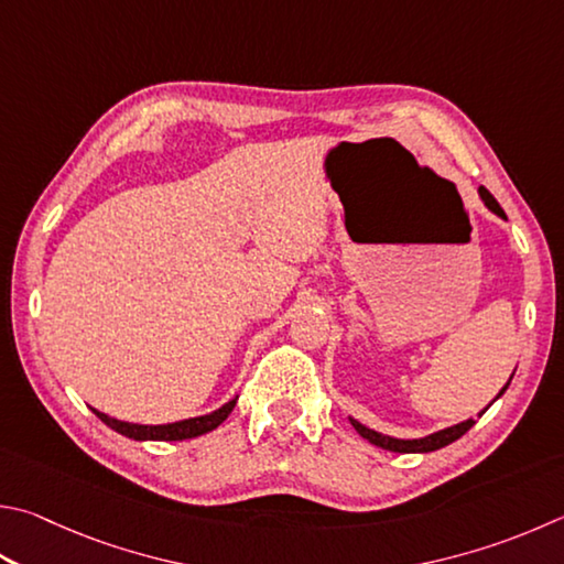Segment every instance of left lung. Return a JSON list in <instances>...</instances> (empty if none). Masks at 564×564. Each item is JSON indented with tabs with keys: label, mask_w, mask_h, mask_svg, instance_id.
<instances>
[{
	"label": "left lung",
	"mask_w": 564,
	"mask_h": 564,
	"mask_svg": "<svg viewBox=\"0 0 564 564\" xmlns=\"http://www.w3.org/2000/svg\"><path fill=\"white\" fill-rule=\"evenodd\" d=\"M478 197H480V202L486 204L488 212H494L496 217L508 221L506 212L500 209V204L496 202L494 194H490L486 187H478ZM513 375H516V372H513ZM513 375H510L508 382H506L503 387H500V392L496 394V399L503 397V392L508 389L510 380H513ZM496 399H494V402H496ZM494 402H490V404H494ZM490 404H488V406H490ZM488 406H486V409H488ZM486 409H484V412H486ZM484 412H480V414H484ZM480 414H478V416H480ZM350 424L355 426V432L360 434L362 438H367V442L375 444V446L387 448V452H394V454H429V452H436V448H444V446H448V444H454L456 438L464 436V434L468 432V429L474 426L476 422H474V419H466V422H458V424H454V426L438 429V432L426 434V436H419V438H397V436H389V434H382V432H375V429L360 424V422H357V419H352V416H350Z\"/></svg>",
	"instance_id": "8db88e82"
}]
</instances>
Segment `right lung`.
<instances>
[{
	"mask_svg": "<svg viewBox=\"0 0 564 564\" xmlns=\"http://www.w3.org/2000/svg\"><path fill=\"white\" fill-rule=\"evenodd\" d=\"M237 399H229L227 404H221L219 409H214L209 414L202 416H192V419H182V422H172V424H132V422H120L116 416H108L104 412L94 409V414L110 426L112 432H118L128 438H135V442H182V438H194L202 436L207 432H214L224 419L231 414V409L237 406Z\"/></svg>",
	"mask_w": 564,
	"mask_h": 564,
	"instance_id": "add662e5",
	"label": "right lung"
}]
</instances>
